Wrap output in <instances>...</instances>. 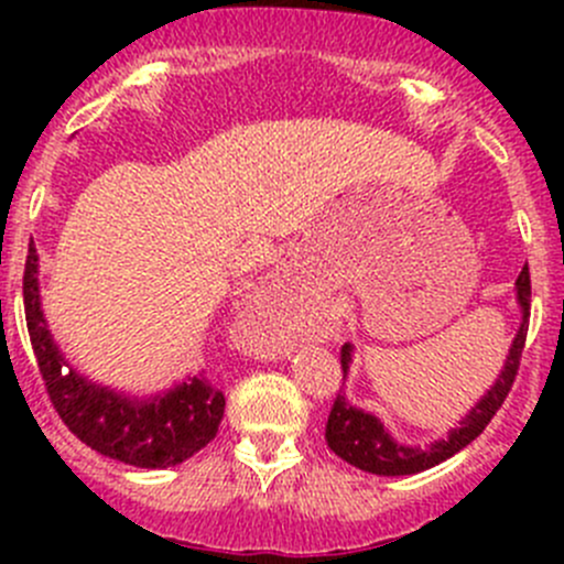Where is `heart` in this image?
I'll return each mask as SVG.
<instances>
[{"label": "heart", "instance_id": "1", "mask_svg": "<svg viewBox=\"0 0 564 564\" xmlns=\"http://www.w3.org/2000/svg\"><path fill=\"white\" fill-rule=\"evenodd\" d=\"M270 318L272 327H275V338H294L311 327V314L303 305L294 303V297H289V294H281L270 305Z\"/></svg>", "mask_w": 564, "mask_h": 564}]
</instances>
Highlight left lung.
I'll list each match as a JSON object with an SVG mask.
<instances>
[{
  "label": "left lung",
  "mask_w": 564,
  "mask_h": 564,
  "mask_svg": "<svg viewBox=\"0 0 564 564\" xmlns=\"http://www.w3.org/2000/svg\"><path fill=\"white\" fill-rule=\"evenodd\" d=\"M516 300H519L521 308V327L516 333L513 346H510V355L505 360L502 373L494 382V388L469 409L464 420H460L458 429H453L447 434V440L434 442L431 447H409L395 442L388 434V429L382 425V420H377L373 414L362 412L355 403L346 401L344 395H335L333 409H329L327 429H324V440L327 447L338 458H344L346 464L357 466L362 471H371V475H417V471L431 469V466L442 464L451 456H456L458 451H464L469 442H475L477 436L486 431V425L491 423L494 414L499 412V406L508 398L510 388L516 382V373H519L521 351L527 344V329H529V303H532V283H529V267H524L516 281ZM351 362V344H346L340 349V368H344V377L349 371Z\"/></svg>",
  "instance_id": "8db88e82"
}]
</instances>
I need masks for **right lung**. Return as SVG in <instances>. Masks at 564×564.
Instances as JSON below:
<instances>
[{"label": "right lung", "mask_w": 564, "mask_h": 564, "mask_svg": "<svg viewBox=\"0 0 564 564\" xmlns=\"http://www.w3.org/2000/svg\"><path fill=\"white\" fill-rule=\"evenodd\" d=\"M24 314L32 351L51 403L62 423L87 447L141 469H166L207 447L224 420V390L207 377H187L155 398H128L65 368L37 292V250L30 246L24 267Z\"/></svg>", "instance_id": "right-lung-1"}]
</instances>
